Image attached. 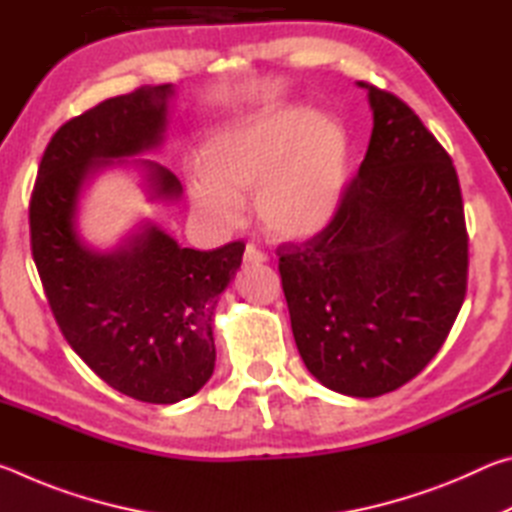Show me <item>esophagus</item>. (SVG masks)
<instances>
[{"instance_id":"esophagus-1","label":"esophagus","mask_w":512,"mask_h":512,"mask_svg":"<svg viewBox=\"0 0 512 512\" xmlns=\"http://www.w3.org/2000/svg\"><path fill=\"white\" fill-rule=\"evenodd\" d=\"M266 259H268V257H266L259 248L250 246V244L246 246V250H244V262H246V264H264Z\"/></svg>"}]
</instances>
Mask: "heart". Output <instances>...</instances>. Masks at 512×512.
Masks as SVG:
<instances>
[{
    "instance_id": "obj_1",
    "label": "heart",
    "mask_w": 512,
    "mask_h": 512,
    "mask_svg": "<svg viewBox=\"0 0 512 512\" xmlns=\"http://www.w3.org/2000/svg\"><path fill=\"white\" fill-rule=\"evenodd\" d=\"M350 173L348 128L305 103H282L212 135L187 189L196 210L223 228L244 219V198L255 194L266 235L307 241L339 216Z\"/></svg>"
}]
</instances>
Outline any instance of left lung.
Returning a JSON list of instances; mask_svg holds the SVG:
<instances>
[{"instance_id":"left-lung-1","label":"left lung","mask_w":512,"mask_h":512,"mask_svg":"<svg viewBox=\"0 0 512 512\" xmlns=\"http://www.w3.org/2000/svg\"><path fill=\"white\" fill-rule=\"evenodd\" d=\"M372 135L339 216L284 244L282 289L307 370L329 391L379 397L443 348L467 284L458 176L420 117L375 85Z\"/></svg>"}]
</instances>
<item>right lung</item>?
<instances>
[{
    "instance_id": "add662e5",
    "label": "right lung",
    "mask_w": 512,
    "mask_h": 512,
    "mask_svg": "<svg viewBox=\"0 0 512 512\" xmlns=\"http://www.w3.org/2000/svg\"><path fill=\"white\" fill-rule=\"evenodd\" d=\"M173 94L171 83L144 85L60 126L29 207L33 262L67 343L108 386L149 404H176L212 377L216 302L246 248H183L151 219L108 250L81 235V198L103 171H140L149 203L183 194L164 164L137 158L162 149Z\"/></svg>"
}]
</instances>
